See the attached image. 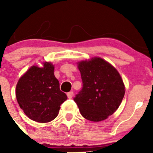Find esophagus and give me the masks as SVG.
<instances>
[{
    "label": "esophagus",
    "mask_w": 153,
    "mask_h": 153,
    "mask_svg": "<svg viewBox=\"0 0 153 153\" xmlns=\"http://www.w3.org/2000/svg\"><path fill=\"white\" fill-rule=\"evenodd\" d=\"M67 96H68V99H72L73 96V91H70V92H68V94H67Z\"/></svg>",
    "instance_id": "34e87169"
}]
</instances>
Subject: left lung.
<instances>
[{
	"label": "left lung",
	"mask_w": 153,
	"mask_h": 153,
	"mask_svg": "<svg viewBox=\"0 0 153 153\" xmlns=\"http://www.w3.org/2000/svg\"><path fill=\"white\" fill-rule=\"evenodd\" d=\"M82 89L73 99L80 114L92 122L113 114L122 103L125 88L118 71L100 57L78 63Z\"/></svg>",
	"instance_id": "1"
}]
</instances>
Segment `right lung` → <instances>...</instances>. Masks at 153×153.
I'll list each match as a JSON object with an SVG mask.
<instances>
[{"label": "right lung", "instance_id": "1", "mask_svg": "<svg viewBox=\"0 0 153 153\" xmlns=\"http://www.w3.org/2000/svg\"><path fill=\"white\" fill-rule=\"evenodd\" d=\"M16 96L24 114L35 122H51L58 115L67 95L59 89L54 66L45 62L42 68L32 66L19 79Z\"/></svg>", "mask_w": 153, "mask_h": 153}]
</instances>
